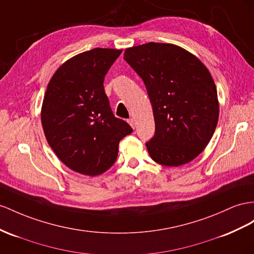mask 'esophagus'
I'll return each instance as SVG.
<instances>
[{"mask_svg":"<svg viewBox=\"0 0 254 254\" xmlns=\"http://www.w3.org/2000/svg\"><path fill=\"white\" fill-rule=\"evenodd\" d=\"M127 122L129 123V126H131L132 127H135V120H134L133 118H129V119L127 120Z\"/></svg>","mask_w":254,"mask_h":254,"instance_id":"34e87169","label":"esophagus"}]
</instances>
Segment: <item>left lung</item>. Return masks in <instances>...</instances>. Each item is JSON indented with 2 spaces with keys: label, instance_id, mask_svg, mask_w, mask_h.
<instances>
[{
  "label": "left lung",
  "instance_id": "left-lung-1",
  "mask_svg": "<svg viewBox=\"0 0 254 254\" xmlns=\"http://www.w3.org/2000/svg\"><path fill=\"white\" fill-rule=\"evenodd\" d=\"M144 81L155 122L146 142L164 166L189 163L210 141L219 119L217 88L205 65L173 44L148 43L126 49L123 58Z\"/></svg>",
  "mask_w": 254,
  "mask_h": 254
}]
</instances>
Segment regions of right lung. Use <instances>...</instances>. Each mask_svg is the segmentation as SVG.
Segmentation results:
<instances>
[{
	"label": "right lung",
	"instance_id": "1",
	"mask_svg": "<svg viewBox=\"0 0 254 254\" xmlns=\"http://www.w3.org/2000/svg\"><path fill=\"white\" fill-rule=\"evenodd\" d=\"M122 50L94 48L70 58L47 86L42 125L49 146L70 170L97 176L112 167L120 140L133 132L116 118L104 78Z\"/></svg>",
	"mask_w": 254,
	"mask_h": 254
}]
</instances>
